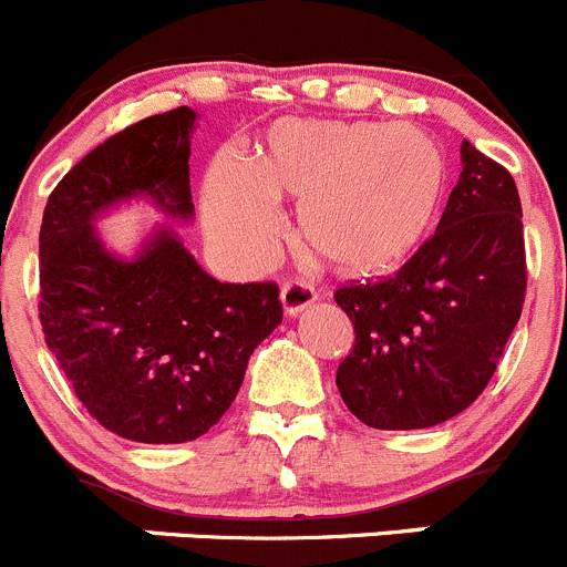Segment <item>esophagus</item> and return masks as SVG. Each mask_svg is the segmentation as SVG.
I'll return each mask as SVG.
<instances>
[{
	"label": "esophagus",
	"mask_w": 567,
	"mask_h": 567,
	"mask_svg": "<svg viewBox=\"0 0 567 567\" xmlns=\"http://www.w3.org/2000/svg\"><path fill=\"white\" fill-rule=\"evenodd\" d=\"M317 300V291L302 281H289L281 286V306L286 317H297Z\"/></svg>",
	"instance_id": "obj_1"
}]
</instances>
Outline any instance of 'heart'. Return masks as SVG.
I'll list each match as a JSON object with an SVG mask.
<instances>
[{"mask_svg": "<svg viewBox=\"0 0 567 567\" xmlns=\"http://www.w3.org/2000/svg\"><path fill=\"white\" fill-rule=\"evenodd\" d=\"M452 193L444 145L411 123L281 117L248 167L220 156L206 171L200 217L212 248L254 270L278 237L272 204H297L302 250L339 276H380L419 254Z\"/></svg>", "mask_w": 567, "mask_h": 567, "instance_id": "heart-1", "label": "heart"}]
</instances>
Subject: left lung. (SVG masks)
I'll return each mask as SVG.
<instances>
[{
  "label": "left lung",
  "instance_id": "obj_1",
  "mask_svg": "<svg viewBox=\"0 0 567 567\" xmlns=\"http://www.w3.org/2000/svg\"><path fill=\"white\" fill-rule=\"evenodd\" d=\"M463 171L430 243L385 281L336 291L355 344L336 385L374 430H424L466 411L496 372L526 291L513 176L461 145Z\"/></svg>",
  "mask_w": 567,
  "mask_h": 567
}]
</instances>
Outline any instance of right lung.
Instances as JSON below:
<instances>
[{
  "label": "right lung",
  "instance_id": "right-lung-1",
  "mask_svg": "<svg viewBox=\"0 0 567 567\" xmlns=\"http://www.w3.org/2000/svg\"><path fill=\"white\" fill-rule=\"evenodd\" d=\"M189 106L93 148L49 195L41 223V324L87 413L137 444H184L220 422L256 347L281 324L276 284H220L156 223L132 256L95 223L128 200L189 223Z\"/></svg>",
  "mask_w": 567,
  "mask_h": 567
}]
</instances>
